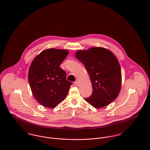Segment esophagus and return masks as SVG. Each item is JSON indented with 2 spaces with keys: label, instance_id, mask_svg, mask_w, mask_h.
<instances>
[{
  "label": "esophagus",
  "instance_id": "34e87169",
  "mask_svg": "<svg viewBox=\"0 0 150 150\" xmlns=\"http://www.w3.org/2000/svg\"><path fill=\"white\" fill-rule=\"evenodd\" d=\"M74 84L76 86H79V82H78L77 81H75V82L74 83Z\"/></svg>",
  "mask_w": 150,
  "mask_h": 150
}]
</instances>
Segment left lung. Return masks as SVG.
<instances>
[{
	"mask_svg": "<svg viewBox=\"0 0 150 150\" xmlns=\"http://www.w3.org/2000/svg\"><path fill=\"white\" fill-rule=\"evenodd\" d=\"M76 58L85 66L92 83L93 91L85 98L95 108L105 107L118 96L121 87V71L115 56L102 47L79 51Z\"/></svg>",
	"mask_w": 150,
	"mask_h": 150,
	"instance_id": "obj_1",
	"label": "left lung"
}]
</instances>
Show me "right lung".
<instances>
[{"instance_id":"add662e5","label":"right lung","mask_w":150,"mask_h":150,"mask_svg":"<svg viewBox=\"0 0 150 150\" xmlns=\"http://www.w3.org/2000/svg\"><path fill=\"white\" fill-rule=\"evenodd\" d=\"M68 53L66 50L47 49L30 66L29 86L36 100L44 107L54 108L67 96L71 83L66 80V72L59 66Z\"/></svg>"}]
</instances>
